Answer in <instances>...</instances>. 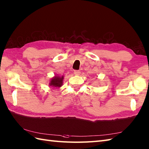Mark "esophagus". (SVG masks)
I'll return each instance as SVG.
<instances>
[{"instance_id": "1", "label": "esophagus", "mask_w": 149, "mask_h": 149, "mask_svg": "<svg viewBox=\"0 0 149 149\" xmlns=\"http://www.w3.org/2000/svg\"><path fill=\"white\" fill-rule=\"evenodd\" d=\"M74 74L75 75H79L81 74V72L79 70H75L74 72Z\"/></svg>"}]
</instances>
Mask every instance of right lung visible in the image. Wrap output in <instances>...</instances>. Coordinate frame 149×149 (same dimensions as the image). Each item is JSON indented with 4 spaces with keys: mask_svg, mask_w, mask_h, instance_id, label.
I'll return each mask as SVG.
<instances>
[{
    "mask_svg": "<svg viewBox=\"0 0 149 149\" xmlns=\"http://www.w3.org/2000/svg\"><path fill=\"white\" fill-rule=\"evenodd\" d=\"M64 77L59 76V75H54L50 81L49 86L52 88H59L61 87L63 83Z\"/></svg>",
    "mask_w": 149,
    "mask_h": 149,
    "instance_id": "1",
    "label": "right lung"
}]
</instances>
